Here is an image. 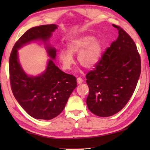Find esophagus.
I'll return each instance as SVG.
<instances>
[{"label": "esophagus", "mask_w": 150, "mask_h": 150, "mask_svg": "<svg viewBox=\"0 0 150 150\" xmlns=\"http://www.w3.org/2000/svg\"><path fill=\"white\" fill-rule=\"evenodd\" d=\"M83 80L82 78L78 77V78L77 79V82L78 84H81V83H83Z\"/></svg>", "instance_id": "34e87169"}]
</instances>
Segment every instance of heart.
<instances>
[{
	"mask_svg": "<svg viewBox=\"0 0 150 150\" xmlns=\"http://www.w3.org/2000/svg\"><path fill=\"white\" fill-rule=\"evenodd\" d=\"M69 51L61 50L59 59L62 67L65 70L71 69L74 64L73 54H77L80 64L86 68H92L100 60L103 52V44L91 35L81 37L71 41L68 44Z\"/></svg>",
	"mask_w": 150,
	"mask_h": 150,
	"instance_id": "1",
	"label": "heart"
}]
</instances>
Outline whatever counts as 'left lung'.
<instances>
[{"instance_id":"obj_1","label":"left lung","mask_w":150,"mask_h":150,"mask_svg":"<svg viewBox=\"0 0 150 150\" xmlns=\"http://www.w3.org/2000/svg\"><path fill=\"white\" fill-rule=\"evenodd\" d=\"M118 38L107 47L93 70L86 75L89 110L100 117L120 111L130 99L141 73L140 55L128 33L117 25Z\"/></svg>"}]
</instances>
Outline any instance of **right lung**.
Here are the masks:
<instances>
[{
	"mask_svg": "<svg viewBox=\"0 0 150 150\" xmlns=\"http://www.w3.org/2000/svg\"><path fill=\"white\" fill-rule=\"evenodd\" d=\"M55 24L33 27L24 33L14 44L9 59L11 89L20 106L32 117L50 120L65 108L71 94L77 87L75 76L63 72L50 60L47 69L38 77H30L24 73L18 59V49L34 40L46 42L57 29ZM48 55L54 59L55 48H47Z\"/></svg>",
	"mask_w": 150,
	"mask_h": 150,
	"instance_id": "obj_1",
	"label": "right lung"
}]
</instances>
